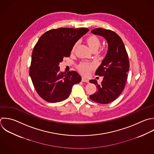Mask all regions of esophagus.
<instances>
[{"label": "esophagus", "instance_id": "obj_1", "mask_svg": "<svg viewBox=\"0 0 154 154\" xmlns=\"http://www.w3.org/2000/svg\"><path fill=\"white\" fill-rule=\"evenodd\" d=\"M81 81H82V82H87V83H88V82H89V81H88V79H87L84 78H82V79H81Z\"/></svg>", "mask_w": 154, "mask_h": 154}]
</instances>
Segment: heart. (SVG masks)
Masks as SVG:
<instances>
[{
	"label": "heart",
	"mask_w": 154,
	"mask_h": 154,
	"mask_svg": "<svg viewBox=\"0 0 154 154\" xmlns=\"http://www.w3.org/2000/svg\"><path fill=\"white\" fill-rule=\"evenodd\" d=\"M85 42L89 48L93 52H97L100 46V42L99 38L93 34L89 35L85 38ZM79 45L78 42L74 44L72 49V52H74ZM94 69V66L93 64L87 63H81L77 66V69L79 72L85 76H88L91 70Z\"/></svg>",
	"instance_id": "obj_1"
}]
</instances>
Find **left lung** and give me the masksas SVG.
<instances>
[{
  "instance_id": "obj_1",
  "label": "left lung",
  "mask_w": 154,
  "mask_h": 154,
  "mask_svg": "<svg viewBox=\"0 0 154 154\" xmlns=\"http://www.w3.org/2000/svg\"><path fill=\"white\" fill-rule=\"evenodd\" d=\"M91 32L103 37L108 42V49L95 73L103 76V81L100 85L95 79L90 81L97 87L90 98L97 103L106 104L116 99L124 89L129 69L128 55L122 40L114 31L96 28Z\"/></svg>"
}]
</instances>
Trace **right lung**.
I'll use <instances>...</instances> for the list:
<instances>
[{
  "mask_svg": "<svg viewBox=\"0 0 154 154\" xmlns=\"http://www.w3.org/2000/svg\"><path fill=\"white\" fill-rule=\"evenodd\" d=\"M89 29L61 28L43 34L32 54L29 75L38 95L49 102L67 99L74 84L81 81L75 71L60 72V63L70 55L73 46Z\"/></svg>",
  "mask_w": 154,
  "mask_h": 154,
  "instance_id": "add662e5",
  "label": "right lung"
}]
</instances>
